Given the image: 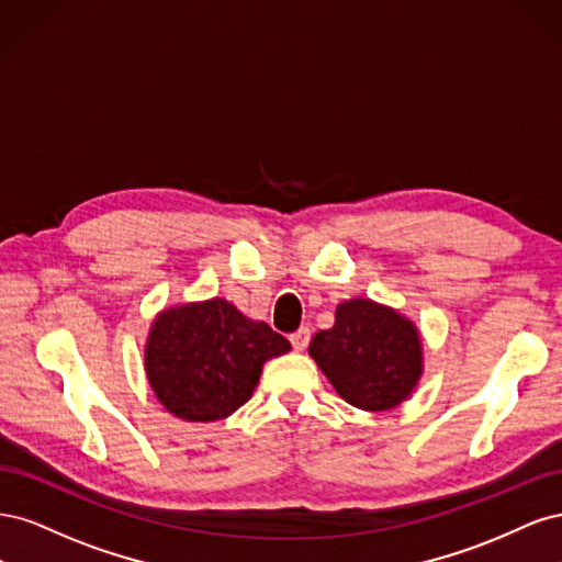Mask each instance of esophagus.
<instances>
[{"mask_svg": "<svg viewBox=\"0 0 562 562\" xmlns=\"http://www.w3.org/2000/svg\"><path fill=\"white\" fill-rule=\"evenodd\" d=\"M310 339H312V330L307 326H302L300 330H295L291 335V345H293L295 351H304V349H307V345H310Z\"/></svg>", "mask_w": 562, "mask_h": 562, "instance_id": "34e87169", "label": "esophagus"}]
</instances>
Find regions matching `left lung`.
<instances>
[{
  "label": "left lung",
  "mask_w": 562,
  "mask_h": 562,
  "mask_svg": "<svg viewBox=\"0 0 562 562\" xmlns=\"http://www.w3.org/2000/svg\"><path fill=\"white\" fill-rule=\"evenodd\" d=\"M310 356L339 398L368 413L394 411L424 372L419 328L370 297L337 304L335 326L314 335Z\"/></svg>",
  "instance_id": "1"
}]
</instances>
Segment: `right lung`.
Listing matches in <instances>:
<instances>
[{"label": "right lung", "instance_id": "obj_1", "mask_svg": "<svg viewBox=\"0 0 562 562\" xmlns=\"http://www.w3.org/2000/svg\"><path fill=\"white\" fill-rule=\"evenodd\" d=\"M291 342L223 297L168 307L151 321L145 372L164 411L184 422L225 419L252 396L262 366Z\"/></svg>", "mask_w": 562, "mask_h": 562}]
</instances>
